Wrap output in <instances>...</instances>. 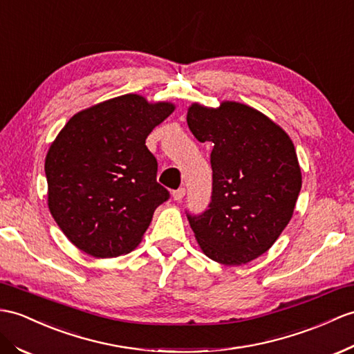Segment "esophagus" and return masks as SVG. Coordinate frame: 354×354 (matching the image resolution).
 <instances>
[{"mask_svg": "<svg viewBox=\"0 0 354 354\" xmlns=\"http://www.w3.org/2000/svg\"><path fill=\"white\" fill-rule=\"evenodd\" d=\"M185 195H186L185 187H180V189H177V191L172 192V198H174V201H182Z\"/></svg>", "mask_w": 354, "mask_h": 354, "instance_id": "obj_1", "label": "esophagus"}]
</instances>
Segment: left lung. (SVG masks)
<instances>
[{
    "instance_id": "obj_1",
    "label": "left lung",
    "mask_w": 354,
    "mask_h": 354,
    "mask_svg": "<svg viewBox=\"0 0 354 354\" xmlns=\"http://www.w3.org/2000/svg\"><path fill=\"white\" fill-rule=\"evenodd\" d=\"M187 126L210 141V209L187 216L204 255L242 266L269 251L295 213L301 171L295 144L258 109L234 100L212 108L194 102Z\"/></svg>"
}]
</instances>
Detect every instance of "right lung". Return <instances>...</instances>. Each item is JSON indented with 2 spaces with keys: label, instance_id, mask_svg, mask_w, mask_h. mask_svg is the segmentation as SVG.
Returning <instances> with one entry per match:
<instances>
[{
  "label": "right lung",
  "instance_id": "right-lung-1",
  "mask_svg": "<svg viewBox=\"0 0 354 354\" xmlns=\"http://www.w3.org/2000/svg\"><path fill=\"white\" fill-rule=\"evenodd\" d=\"M174 109L168 100L123 94L76 112L50 144L49 212L82 252L114 258L141 243L169 195L156 182L158 162L145 140Z\"/></svg>",
  "mask_w": 354,
  "mask_h": 354
}]
</instances>
